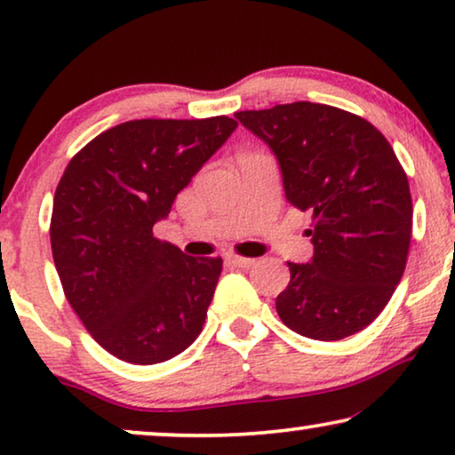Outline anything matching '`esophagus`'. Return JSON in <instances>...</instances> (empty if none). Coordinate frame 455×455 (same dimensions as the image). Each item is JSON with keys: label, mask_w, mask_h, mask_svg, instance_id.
Returning a JSON list of instances; mask_svg holds the SVG:
<instances>
[{"label": "esophagus", "mask_w": 455, "mask_h": 455, "mask_svg": "<svg viewBox=\"0 0 455 455\" xmlns=\"http://www.w3.org/2000/svg\"><path fill=\"white\" fill-rule=\"evenodd\" d=\"M228 263L234 265V267H240V269H248V267H252L254 263H257V260L246 259V257H238V254H229Z\"/></svg>", "instance_id": "esophagus-1"}]
</instances>
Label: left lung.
Masks as SVG:
<instances>
[{
  "mask_svg": "<svg viewBox=\"0 0 455 455\" xmlns=\"http://www.w3.org/2000/svg\"><path fill=\"white\" fill-rule=\"evenodd\" d=\"M234 116L275 155L288 203L315 220L313 259L288 263L279 319L321 341L363 331L400 283L412 235V198L394 148L372 124L331 105Z\"/></svg>",
  "mask_w": 455,
  "mask_h": 455,
  "instance_id": "obj_1",
  "label": "left lung"
}]
</instances>
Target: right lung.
Listing matches in <instances>:
<instances>
[{"label":"right lung","mask_w":455,"mask_h":455,"mask_svg":"<svg viewBox=\"0 0 455 455\" xmlns=\"http://www.w3.org/2000/svg\"><path fill=\"white\" fill-rule=\"evenodd\" d=\"M235 126L226 116L124 122L68 164L53 198L55 269L74 313L116 358L164 363L201 333L221 259L188 257L153 226Z\"/></svg>","instance_id":"right-lung-1"}]
</instances>
